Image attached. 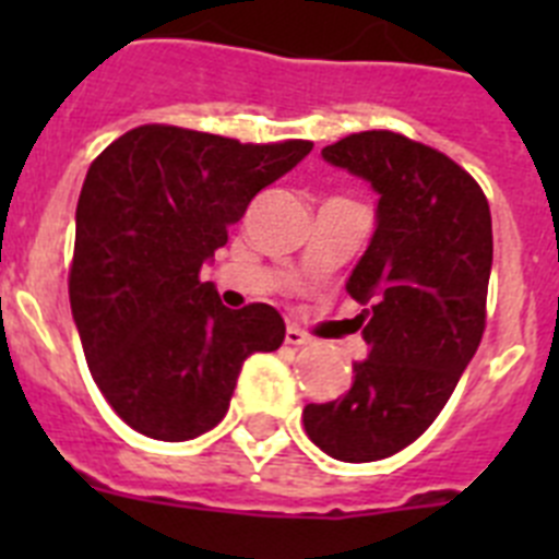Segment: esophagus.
Instances as JSON below:
<instances>
[{"instance_id":"obj_1","label":"esophagus","mask_w":559,"mask_h":559,"mask_svg":"<svg viewBox=\"0 0 559 559\" xmlns=\"http://www.w3.org/2000/svg\"><path fill=\"white\" fill-rule=\"evenodd\" d=\"M310 335L302 333L299 328H294V324H288V330H285V344H290V347H305V344H310Z\"/></svg>"}]
</instances>
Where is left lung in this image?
Wrapping results in <instances>:
<instances>
[{
  "label": "left lung",
  "instance_id": "1",
  "mask_svg": "<svg viewBox=\"0 0 559 559\" xmlns=\"http://www.w3.org/2000/svg\"><path fill=\"white\" fill-rule=\"evenodd\" d=\"M324 162L378 192L374 235L347 280L369 355L344 397L310 403L313 445L378 462L412 445L445 408L476 355L492 269L490 204L445 153L394 131L349 133Z\"/></svg>",
  "mask_w": 559,
  "mask_h": 559
}]
</instances>
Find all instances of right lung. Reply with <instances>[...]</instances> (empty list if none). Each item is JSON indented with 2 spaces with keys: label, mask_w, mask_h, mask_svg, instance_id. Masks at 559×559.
Returning <instances> with one entry per match:
<instances>
[{
  "label": "right lung",
  "mask_w": 559,
  "mask_h": 559,
  "mask_svg": "<svg viewBox=\"0 0 559 559\" xmlns=\"http://www.w3.org/2000/svg\"><path fill=\"white\" fill-rule=\"evenodd\" d=\"M310 151L305 140L243 145L140 126L92 162L69 302L92 378L133 431L162 442L201 437L224 419L243 360L283 344L271 305L229 310L199 274L257 192Z\"/></svg>",
  "instance_id": "1"
}]
</instances>
